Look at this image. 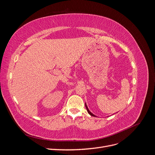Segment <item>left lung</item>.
<instances>
[{
    "label": "left lung",
    "instance_id": "1",
    "mask_svg": "<svg viewBox=\"0 0 155 155\" xmlns=\"http://www.w3.org/2000/svg\"><path fill=\"white\" fill-rule=\"evenodd\" d=\"M85 107H86V109H87V112H88V114H90V115H91L92 116H95V115H94L92 113H91V112H90V110H88V107H87V105H86V104H85Z\"/></svg>",
    "mask_w": 155,
    "mask_h": 155
}]
</instances>
